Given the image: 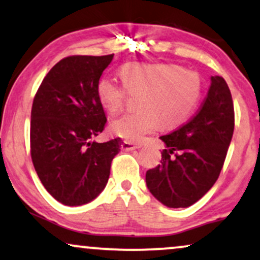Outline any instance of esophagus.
Masks as SVG:
<instances>
[{
	"label": "esophagus",
	"mask_w": 260,
	"mask_h": 260,
	"mask_svg": "<svg viewBox=\"0 0 260 260\" xmlns=\"http://www.w3.org/2000/svg\"><path fill=\"white\" fill-rule=\"evenodd\" d=\"M137 148H140L139 145H135V143L129 142V141H124V142L121 143V149L123 150H133V149H137Z\"/></svg>",
	"instance_id": "esophagus-1"
}]
</instances>
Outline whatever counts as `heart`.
Returning a JSON list of instances; mask_svg holds the SVG:
<instances>
[{
    "instance_id": "1",
    "label": "heart",
    "mask_w": 260,
    "mask_h": 260,
    "mask_svg": "<svg viewBox=\"0 0 260 260\" xmlns=\"http://www.w3.org/2000/svg\"><path fill=\"white\" fill-rule=\"evenodd\" d=\"M118 83L104 77L98 83L99 101L111 114L120 112L130 95H140V111L126 113L112 123V131L129 142H140L156 126L170 129L193 113L203 92L197 71L175 63L130 62L121 67Z\"/></svg>"
}]
</instances>
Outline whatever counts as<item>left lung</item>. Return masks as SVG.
I'll list each match as a JSON object with an SVG mask.
<instances>
[{
  "label": "left lung",
  "instance_id": "8db88e82",
  "mask_svg": "<svg viewBox=\"0 0 260 260\" xmlns=\"http://www.w3.org/2000/svg\"><path fill=\"white\" fill-rule=\"evenodd\" d=\"M235 124L233 98L223 77H211V86L197 114L161 136L166 148L161 164L146 174V183L165 206L188 207L216 183Z\"/></svg>",
  "mask_w": 260,
  "mask_h": 260
}]
</instances>
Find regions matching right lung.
Here are the masks:
<instances>
[{
  "instance_id": "obj_1",
  "label": "right lung",
  "mask_w": 260,
  "mask_h": 260,
  "mask_svg": "<svg viewBox=\"0 0 260 260\" xmlns=\"http://www.w3.org/2000/svg\"><path fill=\"white\" fill-rule=\"evenodd\" d=\"M114 54L72 55L52 67L31 110V159L47 191L66 206L90 203L108 182L111 162L123 143L92 137L107 118L96 88Z\"/></svg>"
}]
</instances>
